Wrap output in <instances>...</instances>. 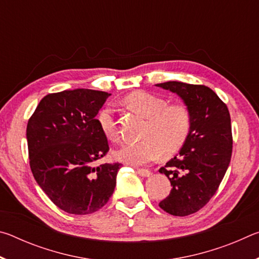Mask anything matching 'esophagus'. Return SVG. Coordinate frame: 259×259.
<instances>
[{
	"instance_id": "esophagus-1",
	"label": "esophagus",
	"mask_w": 259,
	"mask_h": 259,
	"mask_svg": "<svg viewBox=\"0 0 259 259\" xmlns=\"http://www.w3.org/2000/svg\"><path fill=\"white\" fill-rule=\"evenodd\" d=\"M137 174L142 177H150L151 176V171L147 169H138L137 168Z\"/></svg>"
}]
</instances>
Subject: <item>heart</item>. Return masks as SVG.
Wrapping results in <instances>:
<instances>
[{
  "label": "heart",
  "instance_id": "b5f03b06",
  "mask_svg": "<svg viewBox=\"0 0 259 259\" xmlns=\"http://www.w3.org/2000/svg\"><path fill=\"white\" fill-rule=\"evenodd\" d=\"M126 106L147 119L142 134L143 140L125 144L116 150L117 160L129 164H146L161 155L171 156L185 145L193 125L191 108L184 103L169 104L165 98L146 91H135L124 99ZM97 122L103 134L112 142L120 139L112 107L98 113Z\"/></svg>",
  "mask_w": 259,
  "mask_h": 259
}]
</instances>
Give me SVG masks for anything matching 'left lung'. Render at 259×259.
Segmentation results:
<instances>
[{
    "label": "left lung",
    "mask_w": 259,
    "mask_h": 259,
    "mask_svg": "<svg viewBox=\"0 0 259 259\" xmlns=\"http://www.w3.org/2000/svg\"><path fill=\"white\" fill-rule=\"evenodd\" d=\"M156 85L176 93L193 114L186 144L159 170L172 186L170 194L159 203L160 208L174 216H188L209 202L229 168L233 147L230 112L205 85L177 81Z\"/></svg>",
    "instance_id": "8db88e82"
}]
</instances>
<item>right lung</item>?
<instances>
[{"mask_svg":"<svg viewBox=\"0 0 259 259\" xmlns=\"http://www.w3.org/2000/svg\"><path fill=\"white\" fill-rule=\"evenodd\" d=\"M109 96L91 89L49 94L28 120L26 137L33 176L52 202L68 213L97 211L115 188L122 164L95 165L109 151L97 122Z\"/></svg>","mask_w":259,"mask_h":259,"instance_id":"obj_1","label":"right lung"}]
</instances>
